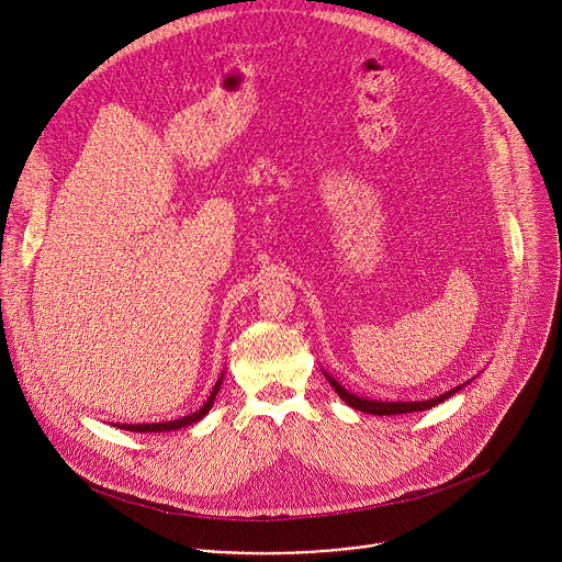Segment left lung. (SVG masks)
Returning a JSON list of instances; mask_svg holds the SVG:
<instances>
[{"instance_id":"obj_1","label":"left lung","mask_w":562,"mask_h":562,"mask_svg":"<svg viewBox=\"0 0 562 562\" xmlns=\"http://www.w3.org/2000/svg\"><path fill=\"white\" fill-rule=\"evenodd\" d=\"M325 378L329 380V384L336 389V393L345 400V403L362 414H371V416H397V414H414V412H425V409H431L440 403H445V400H449L453 393H458L464 384L460 386H453L451 391L442 393V395H436V397H429V400H409V403H405V400H375V397H364V395H356L351 391H347L331 373L323 371ZM471 382V380H469Z\"/></svg>"}]
</instances>
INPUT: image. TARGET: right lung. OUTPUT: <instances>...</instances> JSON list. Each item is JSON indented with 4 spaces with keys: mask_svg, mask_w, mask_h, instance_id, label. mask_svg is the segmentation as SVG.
Wrapping results in <instances>:
<instances>
[{
    "mask_svg": "<svg viewBox=\"0 0 562 562\" xmlns=\"http://www.w3.org/2000/svg\"><path fill=\"white\" fill-rule=\"evenodd\" d=\"M222 380H224V373L217 378V382H215L211 395L206 397V403H204L198 412H193V414H189V416H184V418L169 420V423H148V425H120V423H117L115 427H117V429L133 431V434H162V431H176V429L195 425V423H200V420L211 412V407H213V403H215V395H217V391H220V386H222Z\"/></svg>",
    "mask_w": 562,
    "mask_h": 562,
    "instance_id": "right-lung-1",
    "label": "right lung"
}]
</instances>
